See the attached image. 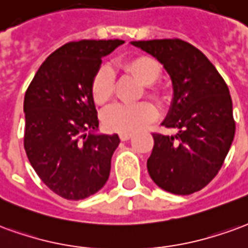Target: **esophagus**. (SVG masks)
I'll return each mask as SVG.
<instances>
[{
    "mask_svg": "<svg viewBox=\"0 0 248 248\" xmlns=\"http://www.w3.org/2000/svg\"><path fill=\"white\" fill-rule=\"evenodd\" d=\"M119 137H120V140H122V141H126V140H129V139L132 137V133H120Z\"/></svg>",
    "mask_w": 248,
    "mask_h": 248,
    "instance_id": "obj_1",
    "label": "esophagus"
}]
</instances>
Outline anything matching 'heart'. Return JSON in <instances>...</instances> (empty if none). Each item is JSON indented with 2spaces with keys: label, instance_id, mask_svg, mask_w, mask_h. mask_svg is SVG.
I'll use <instances>...</instances> for the list:
<instances>
[{
  "label": "heart",
  "instance_id": "obj_1",
  "mask_svg": "<svg viewBox=\"0 0 248 248\" xmlns=\"http://www.w3.org/2000/svg\"><path fill=\"white\" fill-rule=\"evenodd\" d=\"M124 70L137 78L144 84V93L146 96L155 100H161L162 88L157 84L161 78L162 70L155 58L148 55H137L123 63ZM115 79L111 67L103 64L92 78L91 93L97 104H104L113 95ZM156 116V107L149 102H140L135 104L116 103L108 107L103 115V123L108 131L131 133L141 129L148 123H151Z\"/></svg>",
  "mask_w": 248,
  "mask_h": 248
}]
</instances>
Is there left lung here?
Instances as JSON below:
<instances>
[{"label": "left lung", "mask_w": 248, "mask_h": 248, "mask_svg": "<svg viewBox=\"0 0 248 248\" xmlns=\"http://www.w3.org/2000/svg\"><path fill=\"white\" fill-rule=\"evenodd\" d=\"M162 63L173 83V103L162 123L174 136L153 133L146 166L164 190L187 196L203 189L218 174L235 135L229 87L213 63L178 38L135 41Z\"/></svg>", "instance_id": "obj_1"}]
</instances>
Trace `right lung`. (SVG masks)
Returning <instances> with one entry per match:
<instances>
[{
    "label": "right lung",
    "mask_w": 248,
    "mask_h": 248,
    "mask_svg": "<svg viewBox=\"0 0 248 248\" xmlns=\"http://www.w3.org/2000/svg\"><path fill=\"white\" fill-rule=\"evenodd\" d=\"M124 41L83 39L63 45L38 68L25 100L23 145L43 184L71 201L106 185L117 135H87L99 126L91 93L102 58Z\"/></svg>",
    "instance_id": "right-lung-1"
}]
</instances>
